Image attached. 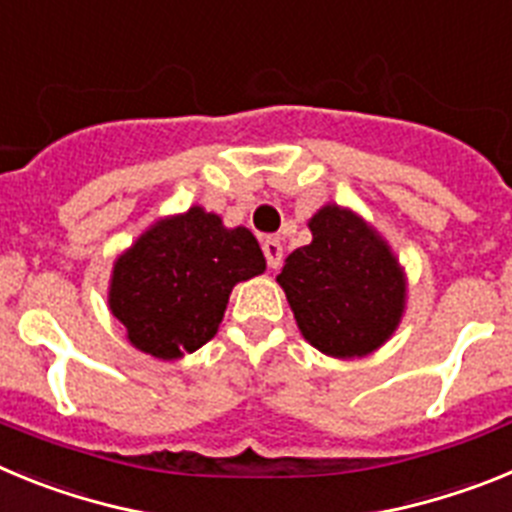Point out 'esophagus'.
<instances>
[{"instance_id": "34e87169", "label": "esophagus", "mask_w": 512, "mask_h": 512, "mask_svg": "<svg viewBox=\"0 0 512 512\" xmlns=\"http://www.w3.org/2000/svg\"><path fill=\"white\" fill-rule=\"evenodd\" d=\"M261 248H264V256H266V264H269V269H279V264H282V256H284L282 243H279L277 238H266V241L261 243Z\"/></svg>"}]
</instances>
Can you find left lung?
<instances>
[{"label": "left lung", "instance_id": "8db88e82", "mask_svg": "<svg viewBox=\"0 0 512 512\" xmlns=\"http://www.w3.org/2000/svg\"><path fill=\"white\" fill-rule=\"evenodd\" d=\"M307 225L312 243L289 253L277 277L297 328L325 356L372 354L405 312L402 266L356 212L325 205Z\"/></svg>", "mask_w": 512, "mask_h": 512}]
</instances>
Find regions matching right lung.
<instances>
[{"mask_svg":"<svg viewBox=\"0 0 512 512\" xmlns=\"http://www.w3.org/2000/svg\"><path fill=\"white\" fill-rule=\"evenodd\" d=\"M264 269L251 230L225 228L215 212L189 207L117 256L107 302L138 351L174 361L215 336L235 284Z\"/></svg>","mask_w":512,"mask_h":512,"instance_id":"obj_1","label":"right lung"}]
</instances>
